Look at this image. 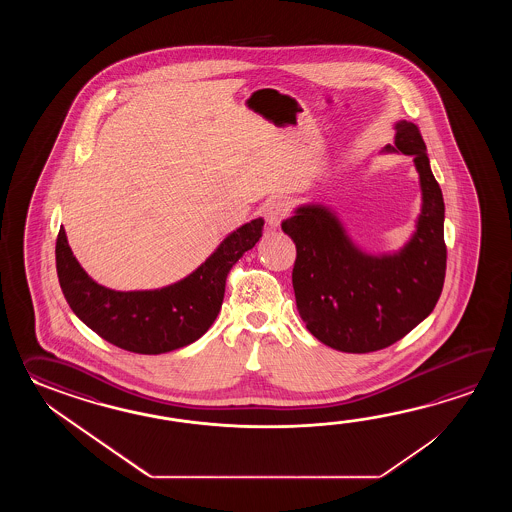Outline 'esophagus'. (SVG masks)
<instances>
[{"mask_svg": "<svg viewBox=\"0 0 512 512\" xmlns=\"http://www.w3.org/2000/svg\"><path fill=\"white\" fill-rule=\"evenodd\" d=\"M287 214H289V207H287V203L282 201V199L269 201L265 208H263L265 221L269 223V227H272V229L280 227V223H282L283 219L287 218Z\"/></svg>", "mask_w": 512, "mask_h": 512, "instance_id": "1", "label": "esophagus"}]
</instances>
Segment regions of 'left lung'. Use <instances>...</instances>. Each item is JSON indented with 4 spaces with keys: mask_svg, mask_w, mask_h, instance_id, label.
I'll list each match as a JSON object with an SVG mask.
<instances>
[{
    "mask_svg": "<svg viewBox=\"0 0 512 512\" xmlns=\"http://www.w3.org/2000/svg\"><path fill=\"white\" fill-rule=\"evenodd\" d=\"M384 152L414 157L423 192L415 232L401 251H360L322 205H302L282 223L296 245L298 313L313 337L344 353H370L401 340L434 311L445 283V203L419 128L399 120Z\"/></svg>",
    "mask_w": 512,
    "mask_h": 512,
    "instance_id": "obj_1",
    "label": "left lung"
}]
</instances>
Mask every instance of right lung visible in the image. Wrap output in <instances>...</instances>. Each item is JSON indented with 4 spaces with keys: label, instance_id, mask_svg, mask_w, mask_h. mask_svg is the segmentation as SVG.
I'll return each mask as SVG.
<instances>
[{
    "label": "right lung",
    "instance_id": "right-lung-1",
    "mask_svg": "<svg viewBox=\"0 0 512 512\" xmlns=\"http://www.w3.org/2000/svg\"><path fill=\"white\" fill-rule=\"evenodd\" d=\"M263 219H252L221 241L196 271L153 291H113L80 267L64 227L56 240V272L73 313L109 344L141 355L185 348L218 316L232 265L258 243Z\"/></svg>",
    "mask_w": 512,
    "mask_h": 512
}]
</instances>
